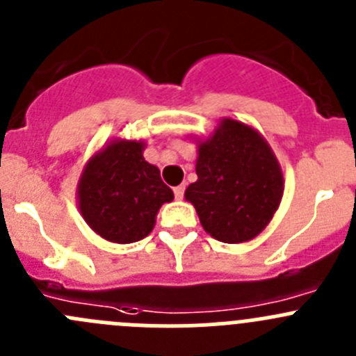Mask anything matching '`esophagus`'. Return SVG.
Segmentation results:
<instances>
[{"mask_svg": "<svg viewBox=\"0 0 356 356\" xmlns=\"http://www.w3.org/2000/svg\"><path fill=\"white\" fill-rule=\"evenodd\" d=\"M172 192H175V197L178 199V201H181L185 194V185H178V187L172 188Z\"/></svg>", "mask_w": 356, "mask_h": 356, "instance_id": "34e87169", "label": "esophagus"}]
</instances>
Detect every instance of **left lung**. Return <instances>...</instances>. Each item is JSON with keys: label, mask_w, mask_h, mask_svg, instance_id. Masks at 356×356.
I'll return each instance as SVG.
<instances>
[{"label": "left lung", "mask_w": 356, "mask_h": 356, "mask_svg": "<svg viewBox=\"0 0 356 356\" xmlns=\"http://www.w3.org/2000/svg\"><path fill=\"white\" fill-rule=\"evenodd\" d=\"M197 181L185 197L208 234L223 243L250 241L266 229L283 195V175L257 131L225 118L199 145Z\"/></svg>", "instance_id": "obj_1"}]
</instances>
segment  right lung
<instances>
[{
  "mask_svg": "<svg viewBox=\"0 0 356 356\" xmlns=\"http://www.w3.org/2000/svg\"><path fill=\"white\" fill-rule=\"evenodd\" d=\"M172 197L138 141L106 145L90 159L79 185L80 211L90 229L122 245L150 234L159 208Z\"/></svg>",
  "mask_w": 356,
  "mask_h": 356,
  "instance_id": "add662e5",
  "label": "right lung"
}]
</instances>
